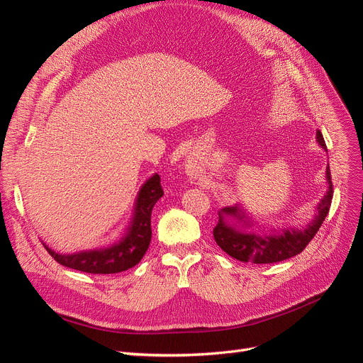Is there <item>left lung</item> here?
Instances as JSON below:
<instances>
[{"label":"left lung","mask_w":363,"mask_h":363,"mask_svg":"<svg viewBox=\"0 0 363 363\" xmlns=\"http://www.w3.org/2000/svg\"><path fill=\"white\" fill-rule=\"evenodd\" d=\"M316 140L325 151V142L321 131H316ZM328 189L316 207V215L309 225L304 228H289L274 233H260L257 230H250L252 221L245 216L242 207L227 206L219 212L218 224L213 228L215 242L240 262L252 263H276L294 257L307 247L313 236L318 233L325 219L333 199V183L330 167L325 168Z\"/></svg>","instance_id":"1"}]
</instances>
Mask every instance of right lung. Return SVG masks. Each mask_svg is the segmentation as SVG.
<instances>
[{
  "label": "right lung",
  "instance_id": "1",
  "mask_svg": "<svg viewBox=\"0 0 363 363\" xmlns=\"http://www.w3.org/2000/svg\"><path fill=\"white\" fill-rule=\"evenodd\" d=\"M163 195L160 175L155 174L142 186L135 204L133 218L125 235L113 245L89 251L59 255L47 248L50 256L60 265L89 274H116L133 268L144 257L151 240V212Z\"/></svg>",
  "mask_w": 363,
  "mask_h": 363
}]
</instances>
